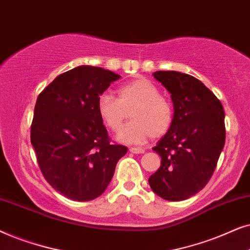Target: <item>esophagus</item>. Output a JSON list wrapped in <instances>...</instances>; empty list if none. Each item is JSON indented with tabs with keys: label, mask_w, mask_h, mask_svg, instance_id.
<instances>
[{
	"label": "esophagus",
	"mask_w": 250,
	"mask_h": 250,
	"mask_svg": "<svg viewBox=\"0 0 250 250\" xmlns=\"http://www.w3.org/2000/svg\"><path fill=\"white\" fill-rule=\"evenodd\" d=\"M129 151L131 153H135V154H142V153L145 152L144 148H139V147H130L129 148Z\"/></svg>",
	"instance_id": "esophagus-1"
}]
</instances>
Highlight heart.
<instances>
[{"instance_id":"1","label":"heart","mask_w":250,"mask_h":250,"mask_svg":"<svg viewBox=\"0 0 250 250\" xmlns=\"http://www.w3.org/2000/svg\"><path fill=\"white\" fill-rule=\"evenodd\" d=\"M119 97L109 92L99 96L97 109L112 131H119L129 115L131 121L119 134L125 143H143L161 137L170 129L174 111L170 102L160 96V90L147 79H137L120 86Z\"/></svg>"}]
</instances>
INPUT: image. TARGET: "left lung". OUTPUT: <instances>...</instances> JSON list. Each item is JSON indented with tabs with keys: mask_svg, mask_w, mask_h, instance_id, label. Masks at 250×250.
<instances>
[{
	"mask_svg": "<svg viewBox=\"0 0 250 250\" xmlns=\"http://www.w3.org/2000/svg\"><path fill=\"white\" fill-rule=\"evenodd\" d=\"M153 76L170 92L174 120L153 147L161 166L148 183L165 200H186L205 188L217 165L225 144L224 108L194 76L176 71H158Z\"/></svg>",
	"mask_w": 250,
	"mask_h": 250,
	"instance_id": "1",
	"label": "left lung"
}]
</instances>
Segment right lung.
Wrapping results in <instances>:
<instances>
[{
    "instance_id": "1",
    "label": "right lung",
    "mask_w": 250,
    "mask_h": 250,
    "mask_svg": "<svg viewBox=\"0 0 250 250\" xmlns=\"http://www.w3.org/2000/svg\"><path fill=\"white\" fill-rule=\"evenodd\" d=\"M120 75L82 65L58 75L39 95L31 143L44 178L75 201L102 195L128 148L109 143L98 98Z\"/></svg>"
}]
</instances>
